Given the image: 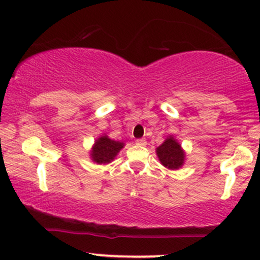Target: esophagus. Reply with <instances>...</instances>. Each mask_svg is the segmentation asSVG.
<instances>
[{
  "instance_id": "34e87169",
  "label": "esophagus",
  "mask_w": 260,
  "mask_h": 260,
  "mask_svg": "<svg viewBox=\"0 0 260 260\" xmlns=\"http://www.w3.org/2000/svg\"><path fill=\"white\" fill-rule=\"evenodd\" d=\"M136 144L137 145H140V147H144V145H147V140H145L144 138L137 139L136 140Z\"/></svg>"
}]
</instances>
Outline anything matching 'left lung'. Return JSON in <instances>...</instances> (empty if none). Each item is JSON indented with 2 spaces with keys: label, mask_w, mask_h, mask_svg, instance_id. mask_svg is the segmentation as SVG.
<instances>
[{
  "label": "left lung",
  "mask_w": 260,
  "mask_h": 260,
  "mask_svg": "<svg viewBox=\"0 0 260 260\" xmlns=\"http://www.w3.org/2000/svg\"><path fill=\"white\" fill-rule=\"evenodd\" d=\"M156 155L161 165L169 170H180L186 160V153L174 136H169L156 148Z\"/></svg>",
  "instance_id": "1"
}]
</instances>
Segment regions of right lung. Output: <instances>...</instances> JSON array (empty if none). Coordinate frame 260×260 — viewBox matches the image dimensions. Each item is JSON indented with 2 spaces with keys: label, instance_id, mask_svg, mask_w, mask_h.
<instances>
[{
  "label": "right lung",
  "instance_id": "right-lung-1",
  "mask_svg": "<svg viewBox=\"0 0 260 260\" xmlns=\"http://www.w3.org/2000/svg\"><path fill=\"white\" fill-rule=\"evenodd\" d=\"M123 147V142L113 140L109 138L107 134H103L99 138L95 139L89 156H90L91 161H94L98 165H106V164H110L115 160V157L117 156V154Z\"/></svg>",
  "mask_w": 260,
  "mask_h": 260
}]
</instances>
